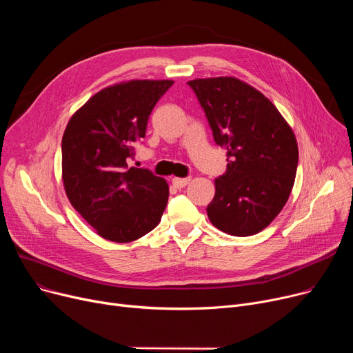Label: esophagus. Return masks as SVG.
<instances>
[{
    "instance_id": "1",
    "label": "esophagus",
    "mask_w": 353,
    "mask_h": 353,
    "mask_svg": "<svg viewBox=\"0 0 353 353\" xmlns=\"http://www.w3.org/2000/svg\"><path fill=\"white\" fill-rule=\"evenodd\" d=\"M189 181H190V177H184V179H181V177H174V179L172 180L173 186L177 188V189H183L184 186H188Z\"/></svg>"
}]
</instances>
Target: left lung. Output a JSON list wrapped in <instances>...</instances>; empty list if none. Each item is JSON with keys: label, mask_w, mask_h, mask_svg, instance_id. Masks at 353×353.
<instances>
[{"label": "left lung", "mask_w": 353, "mask_h": 353, "mask_svg": "<svg viewBox=\"0 0 353 353\" xmlns=\"http://www.w3.org/2000/svg\"><path fill=\"white\" fill-rule=\"evenodd\" d=\"M188 84L205 110L216 144L228 150V169L214 180L208 216L228 234H256L289 199L299 160L296 137L273 103L243 81L214 77Z\"/></svg>", "instance_id": "obj_1"}]
</instances>
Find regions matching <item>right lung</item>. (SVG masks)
<instances>
[{"mask_svg": "<svg viewBox=\"0 0 353 353\" xmlns=\"http://www.w3.org/2000/svg\"><path fill=\"white\" fill-rule=\"evenodd\" d=\"M172 80H132L92 96L70 119L61 141L67 197L96 232L128 243L161 220L169 184L148 169L128 167L148 116Z\"/></svg>", "mask_w": 353, "mask_h": 353, "instance_id": "right-lung-1", "label": "right lung"}]
</instances>
